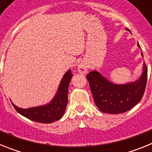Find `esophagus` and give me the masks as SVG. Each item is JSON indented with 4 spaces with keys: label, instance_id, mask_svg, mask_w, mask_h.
<instances>
[{
    "label": "esophagus",
    "instance_id": "34e87169",
    "mask_svg": "<svg viewBox=\"0 0 152 152\" xmlns=\"http://www.w3.org/2000/svg\"><path fill=\"white\" fill-rule=\"evenodd\" d=\"M88 67L85 63L81 62L78 65V72H80V74H86L88 72Z\"/></svg>",
    "mask_w": 152,
    "mask_h": 152
}]
</instances>
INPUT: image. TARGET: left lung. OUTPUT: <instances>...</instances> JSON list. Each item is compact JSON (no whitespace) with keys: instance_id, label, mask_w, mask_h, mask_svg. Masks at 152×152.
<instances>
[{"instance_id":"8db88e82","label":"left lung","mask_w":152,"mask_h":152,"mask_svg":"<svg viewBox=\"0 0 152 152\" xmlns=\"http://www.w3.org/2000/svg\"><path fill=\"white\" fill-rule=\"evenodd\" d=\"M126 30L130 32L127 28ZM138 46L140 47L139 43ZM147 77L145 63L143 64V72L139 79L125 84H113L96 71H92L87 75L96 107L102 112L111 114L129 110L142 100L145 91Z\"/></svg>"}]
</instances>
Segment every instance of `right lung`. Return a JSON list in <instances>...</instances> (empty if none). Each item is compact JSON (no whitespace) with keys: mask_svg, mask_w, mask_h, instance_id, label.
Masks as SVG:
<instances>
[{"mask_svg":"<svg viewBox=\"0 0 152 152\" xmlns=\"http://www.w3.org/2000/svg\"><path fill=\"white\" fill-rule=\"evenodd\" d=\"M72 76V71L69 69L63 76L55 97L46 105L28 109L17 107L13 103L12 105L19 113L33 121L41 123H52L57 121L62 117L66 110L68 87Z\"/></svg>","mask_w":152,"mask_h":152,"instance_id":"obj_1","label":"right lung"}]
</instances>
